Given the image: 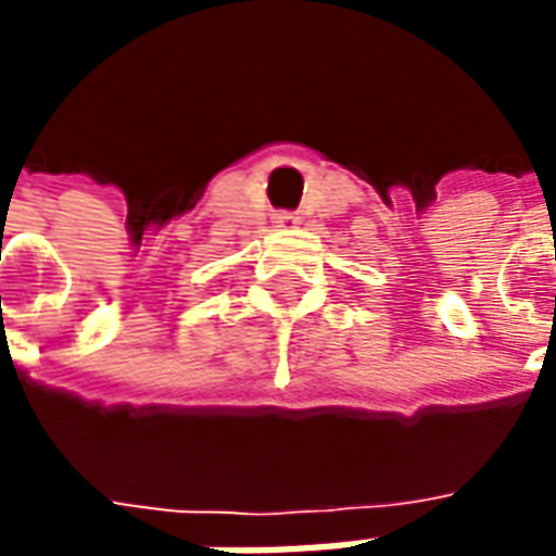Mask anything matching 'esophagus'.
Segmentation results:
<instances>
[{
	"mask_svg": "<svg viewBox=\"0 0 556 556\" xmlns=\"http://www.w3.org/2000/svg\"><path fill=\"white\" fill-rule=\"evenodd\" d=\"M277 223L279 226H294V223H298V217H294V214H279Z\"/></svg>",
	"mask_w": 556,
	"mask_h": 556,
	"instance_id": "34e87169",
	"label": "esophagus"
}]
</instances>
